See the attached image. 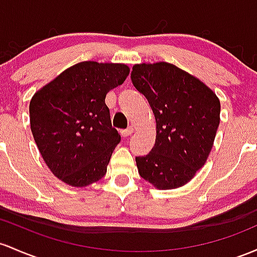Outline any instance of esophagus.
I'll return each instance as SVG.
<instances>
[{
  "label": "esophagus",
  "mask_w": 257,
  "mask_h": 257,
  "mask_svg": "<svg viewBox=\"0 0 257 257\" xmlns=\"http://www.w3.org/2000/svg\"><path fill=\"white\" fill-rule=\"evenodd\" d=\"M133 132H134V129L132 128V126H129V128H126V129H123V131H120V134H122V137H129V135H132L133 134Z\"/></svg>",
  "instance_id": "esophagus-1"
}]
</instances>
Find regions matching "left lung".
<instances>
[{
    "mask_svg": "<svg viewBox=\"0 0 257 257\" xmlns=\"http://www.w3.org/2000/svg\"><path fill=\"white\" fill-rule=\"evenodd\" d=\"M131 78L156 119L154 148L135 159L139 174L160 190L183 187L212 149L219 125L218 97L201 80L167 62L135 64Z\"/></svg>",
    "mask_w": 257,
    "mask_h": 257,
    "instance_id": "1",
    "label": "left lung"
}]
</instances>
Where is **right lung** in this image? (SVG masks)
Wrapping results in <instances>:
<instances>
[{
    "instance_id": "1",
    "label": "right lung",
    "mask_w": 257,
    "mask_h": 257,
    "mask_svg": "<svg viewBox=\"0 0 257 257\" xmlns=\"http://www.w3.org/2000/svg\"><path fill=\"white\" fill-rule=\"evenodd\" d=\"M128 74L126 64L80 62L32 97L34 140L47 167L66 184L83 188L106 174L120 135L112 128L105 98Z\"/></svg>"
}]
</instances>
